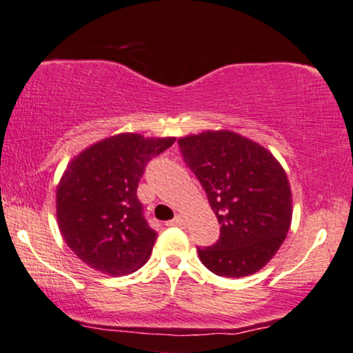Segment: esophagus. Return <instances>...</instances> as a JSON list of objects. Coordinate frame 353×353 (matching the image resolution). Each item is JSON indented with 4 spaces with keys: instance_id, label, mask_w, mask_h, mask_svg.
Instances as JSON below:
<instances>
[{
    "instance_id": "obj_1",
    "label": "esophagus",
    "mask_w": 353,
    "mask_h": 353,
    "mask_svg": "<svg viewBox=\"0 0 353 353\" xmlns=\"http://www.w3.org/2000/svg\"><path fill=\"white\" fill-rule=\"evenodd\" d=\"M184 224H185V219H184V216H181V214H177L176 218L171 219L168 223V225H184Z\"/></svg>"
}]
</instances>
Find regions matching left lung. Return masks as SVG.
Listing matches in <instances>:
<instances>
[{
    "label": "left lung",
    "instance_id": "8db88e82",
    "mask_svg": "<svg viewBox=\"0 0 353 353\" xmlns=\"http://www.w3.org/2000/svg\"><path fill=\"white\" fill-rule=\"evenodd\" d=\"M179 147L221 224L219 241L196 248L225 278L260 271L283 245L292 221V192L281 163L260 143L231 130L179 139Z\"/></svg>",
    "mask_w": 353,
    "mask_h": 353
}]
</instances>
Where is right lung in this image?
I'll return each mask as SVG.
<instances>
[{"label": "right lung", "mask_w": 353, "mask_h": 353, "mask_svg": "<svg viewBox=\"0 0 353 353\" xmlns=\"http://www.w3.org/2000/svg\"><path fill=\"white\" fill-rule=\"evenodd\" d=\"M174 142L117 134L68 164L56 189V218L64 242L85 265L125 276L147 263L158 234L143 218L137 187L150 159Z\"/></svg>", "instance_id": "right-lung-1"}]
</instances>
